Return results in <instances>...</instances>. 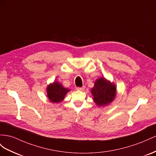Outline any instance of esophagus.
<instances>
[{
  "label": "esophagus",
  "instance_id": "34e87169",
  "mask_svg": "<svg viewBox=\"0 0 156 156\" xmlns=\"http://www.w3.org/2000/svg\"><path fill=\"white\" fill-rule=\"evenodd\" d=\"M76 90H79V91H83L85 90V86H83V87H76Z\"/></svg>",
  "mask_w": 156,
  "mask_h": 156
}]
</instances>
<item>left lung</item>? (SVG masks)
Segmentation results:
<instances>
[{
  "label": "left lung",
  "mask_w": 156,
  "mask_h": 156,
  "mask_svg": "<svg viewBox=\"0 0 156 156\" xmlns=\"http://www.w3.org/2000/svg\"><path fill=\"white\" fill-rule=\"evenodd\" d=\"M91 93L98 106H105L112 102L116 96V86L104 77L99 78L95 80Z\"/></svg>",
  "instance_id": "obj_1"
}]
</instances>
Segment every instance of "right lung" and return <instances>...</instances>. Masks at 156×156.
Instances as JSON below:
<instances>
[{"mask_svg":"<svg viewBox=\"0 0 156 156\" xmlns=\"http://www.w3.org/2000/svg\"><path fill=\"white\" fill-rule=\"evenodd\" d=\"M69 89L64 87L58 82H54L47 86V97L51 103H60L63 101Z\"/></svg>","mask_w":156,"mask_h":156,"instance_id":"add662e5","label":"right lung"}]
</instances>
